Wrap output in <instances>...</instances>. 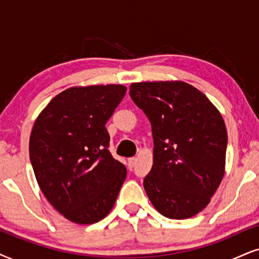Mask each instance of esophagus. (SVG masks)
I'll return each mask as SVG.
<instances>
[{"instance_id": "1", "label": "esophagus", "mask_w": 259, "mask_h": 259, "mask_svg": "<svg viewBox=\"0 0 259 259\" xmlns=\"http://www.w3.org/2000/svg\"><path fill=\"white\" fill-rule=\"evenodd\" d=\"M136 163V158H129L127 159V166H129V168L132 169L134 166H135Z\"/></svg>"}]
</instances>
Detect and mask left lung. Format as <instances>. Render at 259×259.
Instances as JSON below:
<instances>
[{
	"instance_id": "obj_1",
	"label": "left lung",
	"mask_w": 259,
	"mask_h": 259,
	"mask_svg": "<svg viewBox=\"0 0 259 259\" xmlns=\"http://www.w3.org/2000/svg\"><path fill=\"white\" fill-rule=\"evenodd\" d=\"M152 124L154 158L143 186L160 214L189 219L208 205L225 172L227 130L217 107L182 81L132 83Z\"/></svg>"
}]
</instances>
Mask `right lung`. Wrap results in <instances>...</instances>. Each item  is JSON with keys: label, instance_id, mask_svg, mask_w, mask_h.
Returning a JSON list of instances; mask_svg holds the SVG:
<instances>
[{"label": "right lung", "instance_id": "obj_1", "mask_svg": "<svg viewBox=\"0 0 259 259\" xmlns=\"http://www.w3.org/2000/svg\"><path fill=\"white\" fill-rule=\"evenodd\" d=\"M125 92L122 84L68 88L34 122L29 159L39 188L75 224L103 220L125 181L126 168L111 155L105 126Z\"/></svg>", "mask_w": 259, "mask_h": 259}]
</instances>
